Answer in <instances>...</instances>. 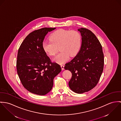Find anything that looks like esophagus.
Listing matches in <instances>:
<instances>
[{
  "mask_svg": "<svg viewBox=\"0 0 121 121\" xmlns=\"http://www.w3.org/2000/svg\"><path fill=\"white\" fill-rule=\"evenodd\" d=\"M64 67H65V66L64 65H61V67L62 70L64 69Z\"/></svg>",
  "mask_w": 121,
  "mask_h": 121,
  "instance_id": "1",
  "label": "esophagus"
}]
</instances>
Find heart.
I'll list each match as a JSON object with an SVG mask.
<instances>
[{"label": "heart", "instance_id": "b5f03b06", "mask_svg": "<svg viewBox=\"0 0 121 121\" xmlns=\"http://www.w3.org/2000/svg\"><path fill=\"white\" fill-rule=\"evenodd\" d=\"M49 39L43 42V50L47 55L52 56L56 53L59 48L61 52L53 59L59 64L68 61L69 56H76L80 49L82 37L80 33L76 30L60 29L53 32Z\"/></svg>", "mask_w": 121, "mask_h": 121}]
</instances>
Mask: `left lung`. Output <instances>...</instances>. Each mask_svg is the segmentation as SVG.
Segmentation results:
<instances>
[{
    "label": "left lung",
    "instance_id": "1",
    "mask_svg": "<svg viewBox=\"0 0 121 121\" xmlns=\"http://www.w3.org/2000/svg\"><path fill=\"white\" fill-rule=\"evenodd\" d=\"M78 30L82 36L80 50L65 64V69L72 73L69 82L70 89L82 94L91 91L97 84L104 69V55L99 41L91 31L84 28Z\"/></svg>",
    "mask_w": 121,
    "mask_h": 121
}]
</instances>
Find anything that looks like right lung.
Segmentation results:
<instances>
[{
	"label": "right lung",
	"instance_id": "add662e5",
	"mask_svg": "<svg viewBox=\"0 0 121 121\" xmlns=\"http://www.w3.org/2000/svg\"><path fill=\"white\" fill-rule=\"evenodd\" d=\"M55 29L43 28L32 31L18 49L17 73L23 86L32 93L43 95L49 93L54 78L62 70L60 65L51 62L42 46L46 34Z\"/></svg>",
	"mask_w": 121,
	"mask_h": 121
}]
</instances>
